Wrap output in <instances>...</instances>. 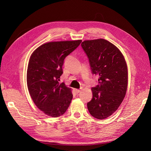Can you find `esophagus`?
Returning a JSON list of instances; mask_svg holds the SVG:
<instances>
[{
	"instance_id": "esophagus-1",
	"label": "esophagus",
	"mask_w": 151,
	"mask_h": 151,
	"mask_svg": "<svg viewBox=\"0 0 151 151\" xmlns=\"http://www.w3.org/2000/svg\"><path fill=\"white\" fill-rule=\"evenodd\" d=\"M75 91L76 92V93H78L81 91V89H75Z\"/></svg>"
}]
</instances>
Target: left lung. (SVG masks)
<instances>
[{
	"label": "left lung",
	"mask_w": 151,
	"mask_h": 151,
	"mask_svg": "<svg viewBox=\"0 0 151 151\" xmlns=\"http://www.w3.org/2000/svg\"><path fill=\"white\" fill-rule=\"evenodd\" d=\"M81 45L92 73L99 76V84L91 88L93 98L87 104L88 109L93 117L104 119L117 110L126 95V61L119 49L106 40H86Z\"/></svg>",
	"instance_id": "obj_1"
}]
</instances>
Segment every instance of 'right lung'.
I'll return each instance as SVG.
<instances>
[{
    "label": "right lung",
    "mask_w": 151,
    "mask_h": 151,
    "mask_svg": "<svg viewBox=\"0 0 151 151\" xmlns=\"http://www.w3.org/2000/svg\"><path fill=\"white\" fill-rule=\"evenodd\" d=\"M81 42L82 40L48 42L31 54L27 74L28 91L36 106L50 117L63 115L72 101L71 89L59 81L64 60Z\"/></svg>",
    "instance_id": "right-lung-1"
}]
</instances>
